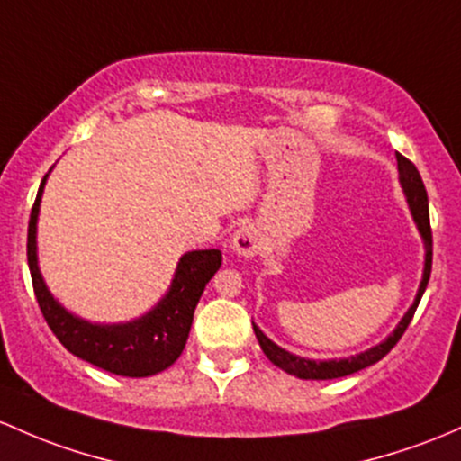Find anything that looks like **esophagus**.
I'll list each match as a JSON object with an SVG mask.
<instances>
[{"label":"esophagus","instance_id":"34e87169","mask_svg":"<svg viewBox=\"0 0 461 461\" xmlns=\"http://www.w3.org/2000/svg\"><path fill=\"white\" fill-rule=\"evenodd\" d=\"M230 249L240 257H255L261 249V235L252 224H244L232 235Z\"/></svg>","mask_w":461,"mask_h":461}]
</instances>
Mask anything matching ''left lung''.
Segmentation results:
<instances>
[{"label": "left lung", "mask_w": 461, "mask_h": 461, "mask_svg": "<svg viewBox=\"0 0 461 461\" xmlns=\"http://www.w3.org/2000/svg\"><path fill=\"white\" fill-rule=\"evenodd\" d=\"M395 158H398L400 185H402L404 195H407V204L411 209V215H413L415 224H418L420 235H422V240H424V250H427V255H424L422 284H420V290H418V294H415L413 305H411V308L407 310V314L402 316V321L398 323V328L391 331L383 343L375 345V348H371L367 351H363V354H356V356H349V358H339V360H310V358H301V356L290 354V351H285L284 348H279V345L272 343L268 336L257 328L255 323H252V330H255L257 340H259L261 349H264V354L268 356L270 363L276 365L279 369L288 371V374H292V375H296V378H303V380L343 378V375L356 374V371L378 363V360L384 358V356H387L389 351L395 348V343L402 339V334L409 328L411 319H413L415 310H418L420 299H422L424 290H427L429 276H430V264H433V235H430L427 189H424V182H422V177H420V171L415 169L413 162H411L409 158L400 156V153H395Z\"/></svg>", "instance_id": "8db88e82"}]
</instances>
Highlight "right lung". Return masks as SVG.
<instances>
[{
  "instance_id": "obj_1",
  "label": "right lung",
  "mask_w": 461,
  "mask_h": 461,
  "mask_svg": "<svg viewBox=\"0 0 461 461\" xmlns=\"http://www.w3.org/2000/svg\"><path fill=\"white\" fill-rule=\"evenodd\" d=\"M48 177V176H46ZM46 177L39 186L28 221V268L43 319L70 354L96 367L127 378H147L171 367L189 339L193 312L206 284L221 266V252L191 250L182 255L171 288L140 319L118 325H98L74 316L50 294L37 264V217Z\"/></svg>"
}]
</instances>
